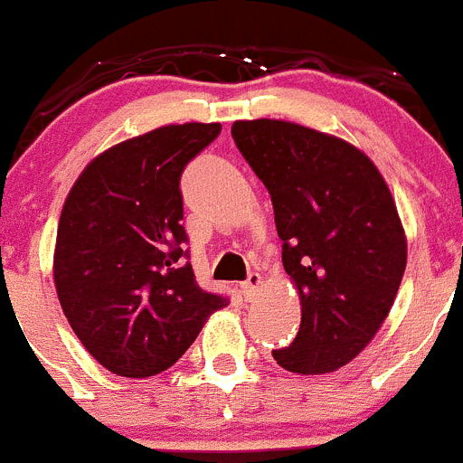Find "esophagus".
Here are the masks:
<instances>
[{"mask_svg":"<svg viewBox=\"0 0 463 463\" xmlns=\"http://www.w3.org/2000/svg\"><path fill=\"white\" fill-rule=\"evenodd\" d=\"M241 289H243L245 300H254L257 291L261 289V275L260 273H250V278L241 284Z\"/></svg>","mask_w":463,"mask_h":463,"instance_id":"34e87169","label":"esophagus"}]
</instances>
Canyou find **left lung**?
<instances>
[{
    "mask_svg": "<svg viewBox=\"0 0 463 463\" xmlns=\"http://www.w3.org/2000/svg\"><path fill=\"white\" fill-rule=\"evenodd\" d=\"M232 137L270 193L282 264L300 298L296 374H328L370 345L397 298L406 234L379 167L335 135L282 121H234Z\"/></svg>",
    "mask_w": 463,
    "mask_h": 463,
    "instance_id": "8db88e82",
    "label": "left lung"
}]
</instances>
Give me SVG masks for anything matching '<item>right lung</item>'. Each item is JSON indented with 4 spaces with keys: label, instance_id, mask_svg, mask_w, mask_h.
<instances>
[{
    "label": "right lung",
    "instance_id": "right-lung-1",
    "mask_svg": "<svg viewBox=\"0 0 463 463\" xmlns=\"http://www.w3.org/2000/svg\"><path fill=\"white\" fill-rule=\"evenodd\" d=\"M220 124H169L109 146L73 184L59 215L54 289L84 349L112 374L172 367L227 298L184 264L179 181Z\"/></svg>",
    "mask_w": 463,
    "mask_h": 463
}]
</instances>
